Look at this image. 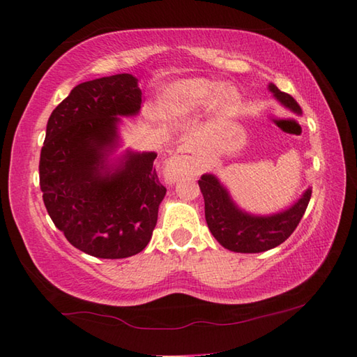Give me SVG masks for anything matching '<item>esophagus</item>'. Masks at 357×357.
I'll use <instances>...</instances> for the list:
<instances>
[{"label": "esophagus", "mask_w": 357, "mask_h": 357, "mask_svg": "<svg viewBox=\"0 0 357 357\" xmlns=\"http://www.w3.org/2000/svg\"><path fill=\"white\" fill-rule=\"evenodd\" d=\"M195 150L196 146L193 141H185L181 144L176 149V151L170 156L169 161L165 165V178L170 183L178 181L183 174L192 172L196 167V159H195Z\"/></svg>", "instance_id": "34e87169"}]
</instances>
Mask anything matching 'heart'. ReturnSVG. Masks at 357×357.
Masks as SVG:
<instances>
[{
    "label": "heart",
    "instance_id": "obj_1",
    "mask_svg": "<svg viewBox=\"0 0 357 357\" xmlns=\"http://www.w3.org/2000/svg\"><path fill=\"white\" fill-rule=\"evenodd\" d=\"M216 98L219 107L230 110L238 102V90L233 87H222L219 82L190 78L173 82L164 90L161 105L169 115H184V113L198 110Z\"/></svg>",
    "mask_w": 357,
    "mask_h": 357
}]
</instances>
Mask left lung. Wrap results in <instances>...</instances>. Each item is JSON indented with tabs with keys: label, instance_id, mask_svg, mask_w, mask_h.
Returning <instances> with one entry per match:
<instances>
[{
	"label": "left lung",
	"instance_id": "1",
	"mask_svg": "<svg viewBox=\"0 0 357 357\" xmlns=\"http://www.w3.org/2000/svg\"><path fill=\"white\" fill-rule=\"evenodd\" d=\"M268 89L284 107L301 115V105L293 96L280 92L275 84H268ZM198 184L206 204V221L211 234L224 248L236 253H261L282 244L301 222L312 198V188H307L290 208L275 215L256 216L234 204L215 174H202Z\"/></svg>",
	"mask_w": 357,
	"mask_h": 357
}]
</instances>
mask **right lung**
Segmentation results:
<instances>
[{
    "label": "right lung",
    "instance_id": "obj_1",
    "mask_svg": "<svg viewBox=\"0 0 357 357\" xmlns=\"http://www.w3.org/2000/svg\"><path fill=\"white\" fill-rule=\"evenodd\" d=\"M142 92L130 73L81 82L47 121L40 158L44 206L73 247L102 259L138 255L151 239L167 188L155 151L110 162L118 116H135Z\"/></svg>",
    "mask_w": 357,
    "mask_h": 357
}]
</instances>
